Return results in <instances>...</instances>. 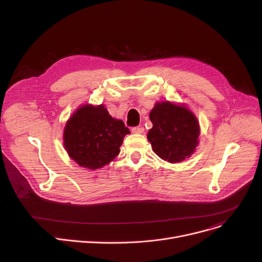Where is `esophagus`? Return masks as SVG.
<instances>
[{
  "label": "esophagus",
  "instance_id": "1",
  "mask_svg": "<svg viewBox=\"0 0 262 262\" xmlns=\"http://www.w3.org/2000/svg\"><path fill=\"white\" fill-rule=\"evenodd\" d=\"M132 132L134 134H142L144 132V128L143 127H140V126H137V127H133L132 128Z\"/></svg>",
  "mask_w": 262,
  "mask_h": 262
}]
</instances>
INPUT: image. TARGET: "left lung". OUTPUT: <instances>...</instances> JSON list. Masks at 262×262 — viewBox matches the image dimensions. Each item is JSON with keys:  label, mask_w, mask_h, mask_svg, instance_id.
Returning <instances> with one entry per match:
<instances>
[{"label": "left lung", "mask_w": 262, "mask_h": 262, "mask_svg": "<svg viewBox=\"0 0 262 262\" xmlns=\"http://www.w3.org/2000/svg\"><path fill=\"white\" fill-rule=\"evenodd\" d=\"M153 127L147 140L156 155L171 163L189 158L199 144L200 124L196 117L184 105L171 102L156 103L149 113Z\"/></svg>", "instance_id": "left-lung-1"}]
</instances>
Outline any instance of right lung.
Wrapping results in <instances>:
<instances>
[{
    "mask_svg": "<svg viewBox=\"0 0 262 262\" xmlns=\"http://www.w3.org/2000/svg\"><path fill=\"white\" fill-rule=\"evenodd\" d=\"M129 129L114 119L104 105H84L68 120L63 130L67 153L82 168L95 170L113 161Z\"/></svg>",
    "mask_w": 262,
    "mask_h": 262,
    "instance_id": "1",
    "label": "right lung"
}]
</instances>
